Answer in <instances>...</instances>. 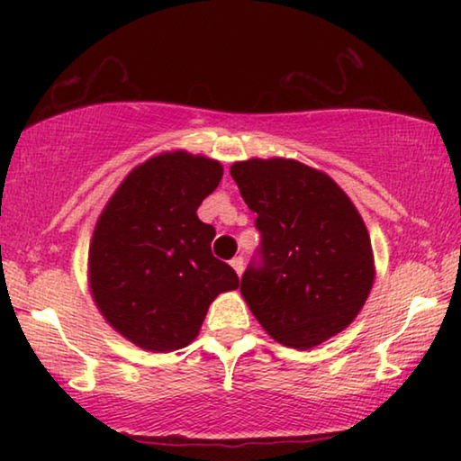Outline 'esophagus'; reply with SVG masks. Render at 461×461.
I'll return each mask as SVG.
<instances>
[{"mask_svg":"<svg viewBox=\"0 0 461 461\" xmlns=\"http://www.w3.org/2000/svg\"><path fill=\"white\" fill-rule=\"evenodd\" d=\"M230 264H231V268L236 270V275L241 276V272H244V258H241V256H236V258H233Z\"/></svg>","mask_w":461,"mask_h":461,"instance_id":"obj_1","label":"esophagus"}]
</instances>
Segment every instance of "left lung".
I'll list each match as a JSON object with an SVG mask.
<instances>
[{"label":"left lung","mask_w":461,"mask_h":461,"mask_svg":"<svg viewBox=\"0 0 461 461\" xmlns=\"http://www.w3.org/2000/svg\"><path fill=\"white\" fill-rule=\"evenodd\" d=\"M230 173L262 233V267L240 291L272 339L309 349L360 313L376 267L370 233L346 191L293 158L233 162Z\"/></svg>","instance_id":"8db88e82"}]
</instances>
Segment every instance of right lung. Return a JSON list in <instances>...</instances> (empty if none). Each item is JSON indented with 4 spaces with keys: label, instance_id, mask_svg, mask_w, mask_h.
I'll list each match as a JSON object with an SVG mask.
<instances>
[{
    "label": "right lung",
    "instance_id": "right-lung-1",
    "mask_svg": "<svg viewBox=\"0 0 461 461\" xmlns=\"http://www.w3.org/2000/svg\"><path fill=\"white\" fill-rule=\"evenodd\" d=\"M221 176L220 160L167 150L131 168L105 203L89 244V291L134 346H189L215 296L238 288L233 268L212 254L213 225L197 217Z\"/></svg>",
    "mask_w": 461,
    "mask_h": 461
}]
</instances>
